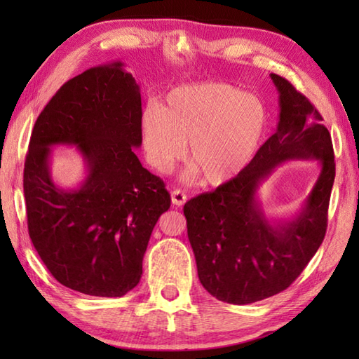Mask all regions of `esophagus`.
Segmentation results:
<instances>
[{
	"label": "esophagus",
	"instance_id": "esophagus-1",
	"mask_svg": "<svg viewBox=\"0 0 359 359\" xmlns=\"http://www.w3.org/2000/svg\"><path fill=\"white\" fill-rule=\"evenodd\" d=\"M171 202L172 205H177V207H182L187 202V194L182 191V189H174L171 193Z\"/></svg>",
	"mask_w": 359,
	"mask_h": 359
}]
</instances>
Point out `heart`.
<instances>
[{
  "label": "heart",
  "mask_w": 359,
  "mask_h": 359,
  "mask_svg": "<svg viewBox=\"0 0 359 359\" xmlns=\"http://www.w3.org/2000/svg\"><path fill=\"white\" fill-rule=\"evenodd\" d=\"M269 129L261 98L226 83L179 86L163 104L140 114V135L149 165L168 172L185 156L194 162L189 175L202 172L205 184L225 185L253 162Z\"/></svg>",
  "instance_id": "heart-1"
}]
</instances>
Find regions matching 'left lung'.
<instances>
[{"mask_svg": "<svg viewBox=\"0 0 359 359\" xmlns=\"http://www.w3.org/2000/svg\"><path fill=\"white\" fill-rule=\"evenodd\" d=\"M279 93L276 133L241 175L184 207L197 274L228 304H253L292 285L321 245L334 182V154L321 114L292 83L270 74ZM290 159H315L322 170L303 208L287 221L264 215L257 191Z\"/></svg>", "mask_w": 359, "mask_h": 359, "instance_id": "obj_1", "label": "left lung"}]
</instances>
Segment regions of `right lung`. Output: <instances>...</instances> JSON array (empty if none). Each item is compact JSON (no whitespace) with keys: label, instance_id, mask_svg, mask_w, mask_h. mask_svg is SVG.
Segmentation results:
<instances>
[{"label":"right lung","instance_id":"1","mask_svg":"<svg viewBox=\"0 0 359 359\" xmlns=\"http://www.w3.org/2000/svg\"><path fill=\"white\" fill-rule=\"evenodd\" d=\"M123 66H94L58 89L35 121L22 184L29 236L52 276L102 297L139 284L151 233L171 205L162 179L134 152L142 97ZM60 144L77 147L86 162L77 189L51 179V148Z\"/></svg>","mask_w":359,"mask_h":359}]
</instances>
